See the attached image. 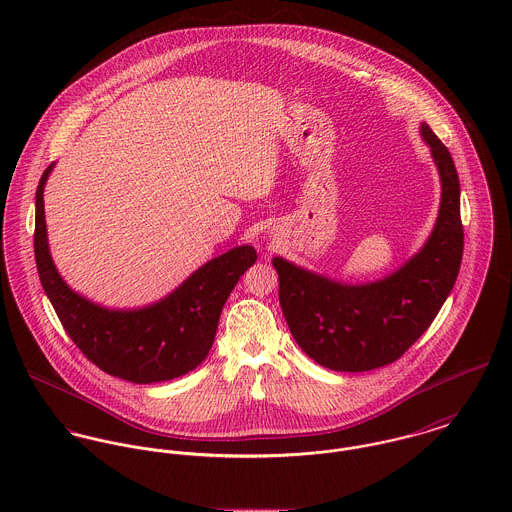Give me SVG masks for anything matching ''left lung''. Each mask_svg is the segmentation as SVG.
<instances>
[{"label": "left lung", "mask_w": 512, "mask_h": 512, "mask_svg": "<svg viewBox=\"0 0 512 512\" xmlns=\"http://www.w3.org/2000/svg\"><path fill=\"white\" fill-rule=\"evenodd\" d=\"M441 179L438 220L422 250L390 276L368 284H343L276 256L280 305L293 339L317 365L365 372L400 359L432 325L455 286L463 256L459 177L455 163L428 124Z\"/></svg>", "instance_id": "left-lung-1"}]
</instances>
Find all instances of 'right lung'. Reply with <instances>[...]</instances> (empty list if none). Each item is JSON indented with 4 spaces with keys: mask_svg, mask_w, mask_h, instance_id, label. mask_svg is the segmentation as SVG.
<instances>
[{
    "mask_svg": "<svg viewBox=\"0 0 512 512\" xmlns=\"http://www.w3.org/2000/svg\"><path fill=\"white\" fill-rule=\"evenodd\" d=\"M53 167L45 169L35 193V262L41 286L74 345L104 372L136 384L171 380L197 368L215 343L222 305L256 262V250L244 244L224 252L146 307L98 305L71 290L51 258L43 191Z\"/></svg>",
    "mask_w": 512,
    "mask_h": 512,
    "instance_id": "obj_1",
    "label": "right lung"
}]
</instances>
